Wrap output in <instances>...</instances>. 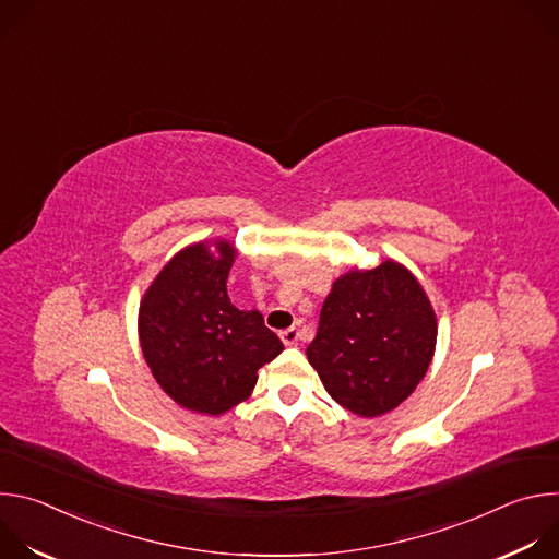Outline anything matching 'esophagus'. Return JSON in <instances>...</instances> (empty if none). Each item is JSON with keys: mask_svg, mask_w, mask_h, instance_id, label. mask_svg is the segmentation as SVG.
<instances>
[{"mask_svg": "<svg viewBox=\"0 0 559 559\" xmlns=\"http://www.w3.org/2000/svg\"><path fill=\"white\" fill-rule=\"evenodd\" d=\"M281 341H283L287 347L296 345V343H298V330H296V328H287V330H283V332H281Z\"/></svg>", "mask_w": 559, "mask_h": 559, "instance_id": "1", "label": "esophagus"}]
</instances>
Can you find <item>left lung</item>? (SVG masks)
<instances>
[{
  "mask_svg": "<svg viewBox=\"0 0 559 559\" xmlns=\"http://www.w3.org/2000/svg\"><path fill=\"white\" fill-rule=\"evenodd\" d=\"M436 336V313L418 281L384 261L334 283L307 358L338 405L373 418L412 395L429 369Z\"/></svg>",
  "mask_w": 559,
  "mask_h": 559,
  "instance_id": "left-lung-1",
  "label": "left lung"
}]
</instances>
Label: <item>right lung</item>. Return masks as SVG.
Listing matches in <instances>:
<instances>
[{"label": "right lung", "instance_id": "1", "mask_svg": "<svg viewBox=\"0 0 559 559\" xmlns=\"http://www.w3.org/2000/svg\"><path fill=\"white\" fill-rule=\"evenodd\" d=\"M221 259L205 243L179 252L154 278L139 309L145 362L181 407L218 416L252 393L257 371L285 347L259 311L229 302L227 276L234 248L218 241Z\"/></svg>", "mask_w": 559, "mask_h": 559}]
</instances>
